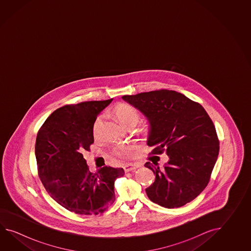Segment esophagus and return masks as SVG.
<instances>
[{"mask_svg":"<svg viewBox=\"0 0 251 251\" xmlns=\"http://www.w3.org/2000/svg\"><path fill=\"white\" fill-rule=\"evenodd\" d=\"M137 168H139L138 165H136V164H132V163H130V164H126V165L124 166V170H125L126 172L135 171Z\"/></svg>","mask_w":251,"mask_h":251,"instance_id":"1","label":"esophagus"}]
</instances>
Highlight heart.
I'll use <instances>...</instances> for the list:
<instances>
[{"label": "heart", "instance_id": "b5f03b06", "mask_svg": "<svg viewBox=\"0 0 251 251\" xmlns=\"http://www.w3.org/2000/svg\"><path fill=\"white\" fill-rule=\"evenodd\" d=\"M113 113L118 118L119 122L126 127L131 124L136 125L139 121L138 111L131 105H128L126 103H118V105L114 107ZM100 124H101L100 118H97L95 123L93 125L94 136H97L100 133ZM112 152L113 154L120 159H127L133 154V148L129 145L120 144V145H117L113 149Z\"/></svg>", "mask_w": 251, "mask_h": 251}]
</instances>
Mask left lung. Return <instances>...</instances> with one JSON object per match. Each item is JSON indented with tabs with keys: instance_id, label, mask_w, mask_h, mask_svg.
Listing matches in <instances>:
<instances>
[{
	"instance_id": "left-lung-1",
	"label": "left lung",
	"mask_w": 251,
	"mask_h": 251,
	"mask_svg": "<svg viewBox=\"0 0 251 251\" xmlns=\"http://www.w3.org/2000/svg\"><path fill=\"white\" fill-rule=\"evenodd\" d=\"M149 120L150 154L165 151L170 160L160 169L146 162L155 181L145 189L151 201L166 208L191 202L207 186L218 158L219 139L212 119L198 102L175 91L125 95Z\"/></svg>"
}]
</instances>
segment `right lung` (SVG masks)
I'll list each match as a JSON object with an SVG mask.
<instances>
[{"instance_id": "add662e5", "label": "right lung", "mask_w": 251, "mask_h": 251, "mask_svg": "<svg viewBox=\"0 0 251 251\" xmlns=\"http://www.w3.org/2000/svg\"><path fill=\"white\" fill-rule=\"evenodd\" d=\"M112 99L70 104L54 110L38 130L35 153L38 176L55 202L72 213H103L115 199L114 183L122 168L91 173L82 152L94 143L93 125Z\"/></svg>"}]
</instances>
